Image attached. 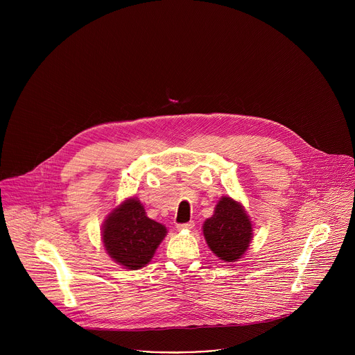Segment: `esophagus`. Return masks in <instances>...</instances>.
<instances>
[{
    "label": "esophagus",
    "mask_w": 355,
    "mask_h": 355,
    "mask_svg": "<svg viewBox=\"0 0 355 355\" xmlns=\"http://www.w3.org/2000/svg\"><path fill=\"white\" fill-rule=\"evenodd\" d=\"M193 226H195V223L191 220V222H188V223L177 225V229H178V230H191V229H193Z\"/></svg>",
    "instance_id": "1"
}]
</instances>
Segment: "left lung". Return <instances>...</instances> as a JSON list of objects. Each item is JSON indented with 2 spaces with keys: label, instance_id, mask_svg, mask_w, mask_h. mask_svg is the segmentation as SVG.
Listing matches in <instances>:
<instances>
[{
  "label": "left lung",
  "instance_id": "8db88e82",
  "mask_svg": "<svg viewBox=\"0 0 355 355\" xmlns=\"http://www.w3.org/2000/svg\"><path fill=\"white\" fill-rule=\"evenodd\" d=\"M202 232L211 251L225 263L239 261L252 240V223L247 211L241 202L226 195L218 200Z\"/></svg>",
  "mask_w": 355,
  "mask_h": 355
}]
</instances>
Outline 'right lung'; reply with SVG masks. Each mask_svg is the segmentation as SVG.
Returning a JSON list of instances; mask_svg holds the SVG:
<instances>
[{"label": "right lung", "instance_id": "right-lung-1", "mask_svg": "<svg viewBox=\"0 0 355 355\" xmlns=\"http://www.w3.org/2000/svg\"><path fill=\"white\" fill-rule=\"evenodd\" d=\"M101 229L107 254L126 270L147 266L167 234V227L150 219L136 196L126 198L116 205Z\"/></svg>", "mask_w": 355, "mask_h": 355}]
</instances>
